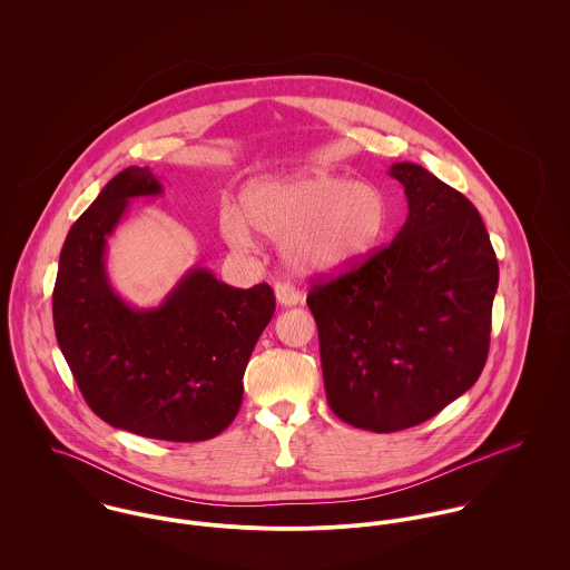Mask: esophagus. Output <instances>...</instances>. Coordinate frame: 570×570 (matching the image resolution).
<instances>
[{"mask_svg":"<svg viewBox=\"0 0 570 570\" xmlns=\"http://www.w3.org/2000/svg\"><path fill=\"white\" fill-rule=\"evenodd\" d=\"M274 294H276V301H278L281 307H294V305H298L303 301V294L294 285H289V283H278L274 287Z\"/></svg>","mask_w":570,"mask_h":570,"instance_id":"34e87169","label":"esophagus"}]
</instances>
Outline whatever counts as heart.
<instances>
[{
    "mask_svg": "<svg viewBox=\"0 0 570 570\" xmlns=\"http://www.w3.org/2000/svg\"><path fill=\"white\" fill-rule=\"evenodd\" d=\"M242 208H224V237L249 249L256 230L278 242L285 265L305 276L360 265L391 228V202L380 186L326 168L256 179L245 188Z\"/></svg>",
    "mask_w": 570,
    "mask_h": 570,
    "instance_id": "obj_1",
    "label": "heart"
}]
</instances>
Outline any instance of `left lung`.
I'll list each match as a JSON object with an SVG mask.
<instances>
[{
    "label": "left lung",
    "mask_w": 570,
    "mask_h": 570,
    "mask_svg": "<svg viewBox=\"0 0 570 570\" xmlns=\"http://www.w3.org/2000/svg\"><path fill=\"white\" fill-rule=\"evenodd\" d=\"M406 224L377 254L316 283L328 407L348 425L397 432L470 391L488 360L498 261L474 204L423 166H391Z\"/></svg>",
    "instance_id": "obj_1"
}]
</instances>
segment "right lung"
Returning a JSON list of instances; mask_svg holds the SVG:
<instances>
[{"label":"right lung","mask_w":570,"mask_h":570,"mask_svg":"<svg viewBox=\"0 0 570 570\" xmlns=\"http://www.w3.org/2000/svg\"><path fill=\"white\" fill-rule=\"evenodd\" d=\"M163 193L147 166L105 184L61 249L52 316L82 397L102 421L190 443L217 436L237 416L247 360L276 301L265 283L237 289L206 267L188 269L158 307L122 301L107 276V239L129 199Z\"/></svg>","instance_id":"right-lung-1"}]
</instances>
